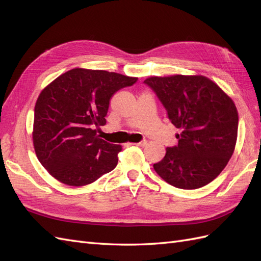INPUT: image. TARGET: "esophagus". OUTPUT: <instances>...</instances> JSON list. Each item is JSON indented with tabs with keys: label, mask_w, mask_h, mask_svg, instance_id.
Wrapping results in <instances>:
<instances>
[{
	"label": "esophagus",
	"mask_w": 261,
	"mask_h": 261,
	"mask_svg": "<svg viewBox=\"0 0 261 261\" xmlns=\"http://www.w3.org/2000/svg\"><path fill=\"white\" fill-rule=\"evenodd\" d=\"M132 145H136V146H139V147H145L147 145V141L146 140H143L140 141V143H136V144H132Z\"/></svg>",
	"instance_id": "esophagus-1"
}]
</instances>
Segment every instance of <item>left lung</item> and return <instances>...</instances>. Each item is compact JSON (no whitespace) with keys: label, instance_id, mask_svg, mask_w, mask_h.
<instances>
[{"label":"left lung","instance_id":"left-lung-1","mask_svg":"<svg viewBox=\"0 0 261 261\" xmlns=\"http://www.w3.org/2000/svg\"><path fill=\"white\" fill-rule=\"evenodd\" d=\"M151 88L180 129L177 146L167 148L154 171L170 185L196 189L209 184L225 168L238 138L239 113L233 100L210 81L195 75L149 77Z\"/></svg>","mask_w":261,"mask_h":261}]
</instances>
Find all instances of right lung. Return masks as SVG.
Instances as JSON below:
<instances>
[{"label": "right lung", "mask_w": 261, "mask_h": 261, "mask_svg": "<svg viewBox=\"0 0 261 261\" xmlns=\"http://www.w3.org/2000/svg\"><path fill=\"white\" fill-rule=\"evenodd\" d=\"M138 78L107 70L74 68L39 94L33 140L38 160L50 174L69 186H84L111 172L120 145L99 138L110 100Z\"/></svg>", "instance_id": "add662e5"}]
</instances>
